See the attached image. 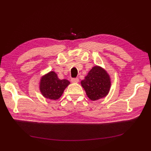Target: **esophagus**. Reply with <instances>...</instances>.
<instances>
[{
  "instance_id": "34e87169",
  "label": "esophagus",
  "mask_w": 151,
  "mask_h": 151,
  "mask_svg": "<svg viewBox=\"0 0 151 151\" xmlns=\"http://www.w3.org/2000/svg\"><path fill=\"white\" fill-rule=\"evenodd\" d=\"M71 82L73 83H78L79 82V79L78 78H72L71 79Z\"/></svg>"
}]
</instances>
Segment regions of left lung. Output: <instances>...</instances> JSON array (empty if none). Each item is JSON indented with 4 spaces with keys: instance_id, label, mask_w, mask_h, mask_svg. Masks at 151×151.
I'll use <instances>...</instances> for the list:
<instances>
[{
    "instance_id": "left-lung-1",
    "label": "left lung",
    "mask_w": 151,
    "mask_h": 151,
    "mask_svg": "<svg viewBox=\"0 0 151 151\" xmlns=\"http://www.w3.org/2000/svg\"><path fill=\"white\" fill-rule=\"evenodd\" d=\"M81 85L86 95L91 101H97L105 97L111 87L110 75L100 66H94L88 75L81 81Z\"/></svg>"
}]
</instances>
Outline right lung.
Here are the masks:
<instances>
[{
	"mask_svg": "<svg viewBox=\"0 0 151 151\" xmlns=\"http://www.w3.org/2000/svg\"><path fill=\"white\" fill-rule=\"evenodd\" d=\"M69 84V81L60 80L55 72L50 71L40 79V90L45 98L56 101L62 95Z\"/></svg>",
	"mask_w": 151,
	"mask_h": 151,
	"instance_id": "obj_1",
	"label": "right lung"
}]
</instances>
